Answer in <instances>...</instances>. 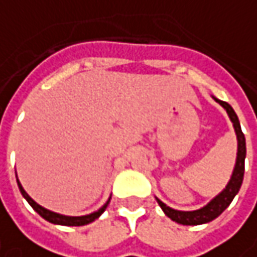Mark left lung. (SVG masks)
Instances as JSON below:
<instances>
[{
    "label": "left lung",
    "mask_w": 257,
    "mask_h": 257,
    "mask_svg": "<svg viewBox=\"0 0 257 257\" xmlns=\"http://www.w3.org/2000/svg\"><path fill=\"white\" fill-rule=\"evenodd\" d=\"M213 99L217 102L218 105L226 109L227 115H229L230 120L233 123V128L237 137V157H236V164L233 168V174L230 177L229 183L226 185V188H223L221 193H218L210 203H207L206 206L198 208V210H193V211H181V210H174L167 204H164L160 198H157L158 204L162 208V211L165 213L167 217H170L175 223L184 224V226H198V224H204L211 220L218 217L227 207L230 203L233 201L234 195L239 193L241 183H243V175H244V158H246V140L244 135L240 128L239 117L236 115V112L233 110V107L230 106L227 102H223L217 97L213 96Z\"/></svg>",
    "instance_id": "8db88e82"
}]
</instances>
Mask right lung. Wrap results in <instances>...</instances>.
I'll return each mask as SVG.
<instances>
[{
    "label": "right lung",
    "mask_w": 257,
    "mask_h": 257,
    "mask_svg": "<svg viewBox=\"0 0 257 257\" xmlns=\"http://www.w3.org/2000/svg\"><path fill=\"white\" fill-rule=\"evenodd\" d=\"M17 184H18V188H20V191H21V194H23V197L27 200L28 204L33 207V208L39 213L41 217L44 218V220H47V221H50V223H53V224H60V226H84V224H89V223L95 221L96 218L102 216V213L106 210L107 204H109V201H110V197H109V200H107L106 203L100 207L97 211H93V213L86 214V216H64V214L54 213V211L47 210V208H44V207H41L40 204H37V203H36V201H34V200H33L27 193H26V190L23 188V185H21V183L18 181V178H17Z\"/></svg>",
    "instance_id": "obj_1"
}]
</instances>
